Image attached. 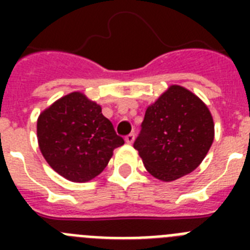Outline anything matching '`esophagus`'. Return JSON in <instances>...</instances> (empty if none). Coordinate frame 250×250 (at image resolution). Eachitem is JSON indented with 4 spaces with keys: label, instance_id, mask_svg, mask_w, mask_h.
Wrapping results in <instances>:
<instances>
[{
    "label": "esophagus",
    "instance_id": "34e87169",
    "mask_svg": "<svg viewBox=\"0 0 250 250\" xmlns=\"http://www.w3.org/2000/svg\"><path fill=\"white\" fill-rule=\"evenodd\" d=\"M135 140V135L134 134H129L127 136H125V141H126V144H132Z\"/></svg>",
    "mask_w": 250,
    "mask_h": 250
}]
</instances>
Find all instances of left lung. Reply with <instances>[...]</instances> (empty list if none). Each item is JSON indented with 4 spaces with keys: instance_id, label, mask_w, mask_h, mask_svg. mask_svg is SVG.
Returning <instances> with one entry per match:
<instances>
[{
    "instance_id": "obj_1",
    "label": "left lung",
    "mask_w": 250,
    "mask_h": 250,
    "mask_svg": "<svg viewBox=\"0 0 250 250\" xmlns=\"http://www.w3.org/2000/svg\"><path fill=\"white\" fill-rule=\"evenodd\" d=\"M213 140L208 106L183 86L171 85L147 106L134 147L154 178L173 182L199 167Z\"/></svg>"
}]
</instances>
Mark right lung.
Segmentation results:
<instances>
[{
	"instance_id": "right-lung-1",
	"label": "right lung",
	"mask_w": 250,
	"mask_h": 250,
	"mask_svg": "<svg viewBox=\"0 0 250 250\" xmlns=\"http://www.w3.org/2000/svg\"><path fill=\"white\" fill-rule=\"evenodd\" d=\"M37 140L52 169L70 182H89L106 167L124 144L101 106L83 92L55 101L37 119Z\"/></svg>"
}]
</instances>
